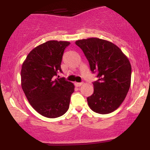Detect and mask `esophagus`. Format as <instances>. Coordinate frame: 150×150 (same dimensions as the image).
<instances>
[{
  "mask_svg": "<svg viewBox=\"0 0 150 150\" xmlns=\"http://www.w3.org/2000/svg\"><path fill=\"white\" fill-rule=\"evenodd\" d=\"M82 82H75V85L76 87H80V86L82 85Z\"/></svg>",
  "mask_w": 150,
  "mask_h": 150,
  "instance_id": "1",
  "label": "esophagus"
}]
</instances>
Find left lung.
<instances>
[{"mask_svg": "<svg viewBox=\"0 0 150 150\" xmlns=\"http://www.w3.org/2000/svg\"><path fill=\"white\" fill-rule=\"evenodd\" d=\"M85 53L92 73L98 80L93 82L94 93L87 97L94 112L107 114L116 110L124 101L131 82V65L128 57L112 42L98 38L75 42Z\"/></svg>", "mask_w": 150, "mask_h": 150, "instance_id": "left-lung-1", "label": "left lung"}]
</instances>
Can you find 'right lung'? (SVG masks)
<instances>
[{
	"instance_id": "right-lung-1",
	"label": "right lung",
	"mask_w": 150,
	"mask_h": 150,
	"mask_svg": "<svg viewBox=\"0 0 150 150\" xmlns=\"http://www.w3.org/2000/svg\"><path fill=\"white\" fill-rule=\"evenodd\" d=\"M70 44L48 41L32 49L22 63V90L34 109L46 118H58L69 108L75 86L56 76L58 72H62V57Z\"/></svg>"
}]
</instances>
